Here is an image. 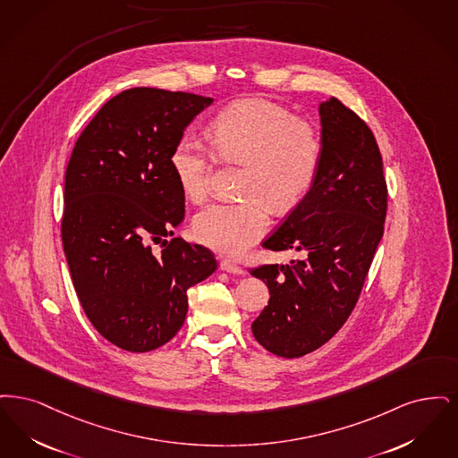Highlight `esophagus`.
<instances>
[{
	"label": "esophagus",
	"mask_w": 458,
	"mask_h": 458,
	"mask_svg": "<svg viewBox=\"0 0 458 458\" xmlns=\"http://www.w3.org/2000/svg\"><path fill=\"white\" fill-rule=\"evenodd\" d=\"M220 270H224L227 274H233V276H241L242 274V268L236 265V263L229 261V259H222L220 261Z\"/></svg>",
	"instance_id": "esophagus-1"
}]
</instances>
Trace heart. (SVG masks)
<instances>
[{
  "instance_id": "obj_1",
  "label": "heart",
  "mask_w": 458,
  "mask_h": 458,
  "mask_svg": "<svg viewBox=\"0 0 458 458\" xmlns=\"http://www.w3.org/2000/svg\"><path fill=\"white\" fill-rule=\"evenodd\" d=\"M208 139L220 159L244 165L239 193L246 199L205 207L193 220V233L210 250L238 259L268 227L265 203L285 212L308 197L318 176L321 141L308 121L259 99L222 109L208 124ZM169 164L186 199L207 197L214 159L203 141L179 139Z\"/></svg>"
}]
</instances>
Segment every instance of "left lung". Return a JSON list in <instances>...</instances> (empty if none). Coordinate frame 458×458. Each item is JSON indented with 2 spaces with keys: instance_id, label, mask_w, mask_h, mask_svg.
<instances>
[{
  "instance_id": "1",
  "label": "left lung",
  "mask_w": 458,
  "mask_h": 458,
  "mask_svg": "<svg viewBox=\"0 0 458 458\" xmlns=\"http://www.w3.org/2000/svg\"><path fill=\"white\" fill-rule=\"evenodd\" d=\"M318 176L279 229L261 246L294 250L289 265H263L270 299L251 332L280 358H301L321 347L349 318L386 216V182L377 140L368 124L335 98L321 102Z\"/></svg>"
}]
</instances>
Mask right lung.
I'll return each mask as SVG.
<instances>
[{
	"mask_svg": "<svg viewBox=\"0 0 458 458\" xmlns=\"http://www.w3.org/2000/svg\"><path fill=\"white\" fill-rule=\"evenodd\" d=\"M214 102L135 87L107 100L75 143L64 174L63 250L80 304L100 335L148 352L178 334L188 289L210 277V250L167 241L184 219L169 157ZM152 242H162L156 254Z\"/></svg>",
	"mask_w": 458,
	"mask_h": 458,
	"instance_id": "right-lung-1",
	"label": "right lung"
}]
</instances>
